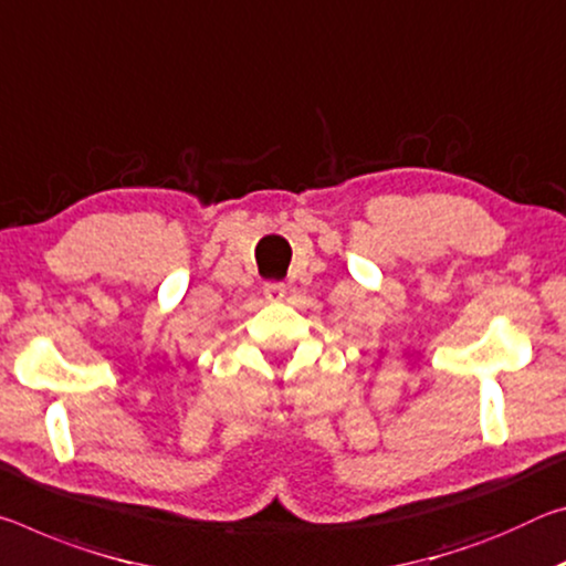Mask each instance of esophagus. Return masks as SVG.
<instances>
[{
    "label": "esophagus",
    "mask_w": 566,
    "mask_h": 566,
    "mask_svg": "<svg viewBox=\"0 0 566 566\" xmlns=\"http://www.w3.org/2000/svg\"><path fill=\"white\" fill-rule=\"evenodd\" d=\"M263 293H265V298L271 301V303H277V301H283V295H285V285L283 283H277V281H268L265 285H263Z\"/></svg>",
    "instance_id": "1"
}]
</instances>
